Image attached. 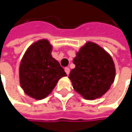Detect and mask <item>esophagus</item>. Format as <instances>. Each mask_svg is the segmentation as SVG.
<instances>
[{
    "label": "esophagus",
    "mask_w": 132,
    "mask_h": 132,
    "mask_svg": "<svg viewBox=\"0 0 132 132\" xmlns=\"http://www.w3.org/2000/svg\"><path fill=\"white\" fill-rule=\"evenodd\" d=\"M65 72H66V73L67 74V75H69V74L70 69H69V67H66V68H65Z\"/></svg>",
    "instance_id": "esophagus-1"
}]
</instances>
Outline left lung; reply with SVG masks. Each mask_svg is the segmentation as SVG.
<instances>
[{
  "instance_id": "left-lung-1",
  "label": "left lung",
  "mask_w": 132,
  "mask_h": 132,
  "mask_svg": "<svg viewBox=\"0 0 132 132\" xmlns=\"http://www.w3.org/2000/svg\"><path fill=\"white\" fill-rule=\"evenodd\" d=\"M76 67L69 78L74 90L85 99L94 100L107 92L116 77L112 56L98 44L87 42L76 53L73 60Z\"/></svg>"
}]
</instances>
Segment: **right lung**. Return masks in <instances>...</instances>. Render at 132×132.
I'll return each instance as SVG.
<instances>
[{
  "label": "right lung",
  "mask_w": 132,
  "mask_h": 132,
  "mask_svg": "<svg viewBox=\"0 0 132 132\" xmlns=\"http://www.w3.org/2000/svg\"><path fill=\"white\" fill-rule=\"evenodd\" d=\"M52 50L48 40H38L29 46L20 62V86L27 95L37 100L49 95L59 79L66 76L63 68L52 56Z\"/></svg>",
  "instance_id": "right-lung-1"
}]
</instances>
